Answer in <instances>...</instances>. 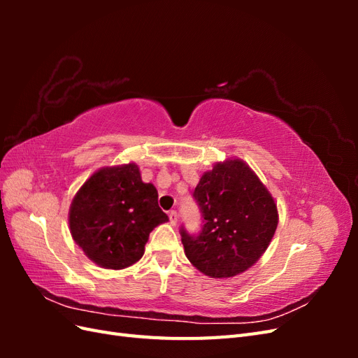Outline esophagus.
Segmentation results:
<instances>
[{
  "label": "esophagus",
  "mask_w": 358,
  "mask_h": 358,
  "mask_svg": "<svg viewBox=\"0 0 358 358\" xmlns=\"http://www.w3.org/2000/svg\"><path fill=\"white\" fill-rule=\"evenodd\" d=\"M169 218H170V224H171V225H176V224H178L179 215H178L176 210H170V212H169Z\"/></svg>",
  "instance_id": "esophagus-1"
}]
</instances>
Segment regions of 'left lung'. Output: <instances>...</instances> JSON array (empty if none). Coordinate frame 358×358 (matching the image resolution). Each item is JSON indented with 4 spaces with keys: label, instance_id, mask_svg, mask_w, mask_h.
I'll return each mask as SVG.
<instances>
[{
    "label": "left lung",
    "instance_id": "left-lung-1",
    "mask_svg": "<svg viewBox=\"0 0 358 358\" xmlns=\"http://www.w3.org/2000/svg\"><path fill=\"white\" fill-rule=\"evenodd\" d=\"M203 229L199 236L180 230L191 264L210 278H233L252 267L278 227L272 194L254 170L239 158L216 162L203 173L194 191Z\"/></svg>",
    "mask_w": 358,
    "mask_h": 358
}]
</instances>
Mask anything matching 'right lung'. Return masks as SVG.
<instances>
[{
    "label": "right lung",
    "mask_w": 358,
    "mask_h": 358,
    "mask_svg": "<svg viewBox=\"0 0 358 358\" xmlns=\"http://www.w3.org/2000/svg\"><path fill=\"white\" fill-rule=\"evenodd\" d=\"M167 221L157 188L142 180L136 162L96 170L76 192L69 212L73 241L91 262L112 270L137 263L149 233Z\"/></svg>",
    "instance_id": "right-lung-1"
}]
</instances>
